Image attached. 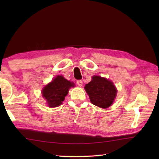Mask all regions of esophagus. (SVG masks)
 I'll use <instances>...</instances> for the list:
<instances>
[{
  "label": "esophagus",
  "instance_id": "esophagus-1",
  "mask_svg": "<svg viewBox=\"0 0 159 159\" xmlns=\"http://www.w3.org/2000/svg\"><path fill=\"white\" fill-rule=\"evenodd\" d=\"M76 83H77V85H79V86H80V87H81L83 85V81H82V80H77Z\"/></svg>",
  "mask_w": 159,
  "mask_h": 159
}]
</instances>
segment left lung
Segmentation results:
<instances>
[{"label": "left lung", "mask_w": 159, "mask_h": 159, "mask_svg": "<svg viewBox=\"0 0 159 159\" xmlns=\"http://www.w3.org/2000/svg\"><path fill=\"white\" fill-rule=\"evenodd\" d=\"M91 102L102 109L113 104L117 95V89L112 81L99 76H92V80L85 86Z\"/></svg>", "instance_id": "8db88e82"}]
</instances>
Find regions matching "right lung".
<instances>
[{
    "label": "right lung",
    "mask_w": 159,
    "mask_h": 159,
    "mask_svg": "<svg viewBox=\"0 0 159 159\" xmlns=\"http://www.w3.org/2000/svg\"><path fill=\"white\" fill-rule=\"evenodd\" d=\"M74 86L73 82L64 79L61 75H58L43 87L42 92V96L46 100L49 107H59L65 100L70 87Z\"/></svg>",
    "instance_id": "right-lung-1"
}]
</instances>
